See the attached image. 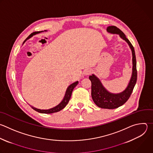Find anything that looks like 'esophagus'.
Here are the masks:
<instances>
[{"label": "esophagus", "mask_w": 153, "mask_h": 153, "mask_svg": "<svg viewBox=\"0 0 153 153\" xmlns=\"http://www.w3.org/2000/svg\"><path fill=\"white\" fill-rule=\"evenodd\" d=\"M91 73V70H89V69H86L84 71V74H85V75H88V74H89Z\"/></svg>", "instance_id": "1"}]
</instances>
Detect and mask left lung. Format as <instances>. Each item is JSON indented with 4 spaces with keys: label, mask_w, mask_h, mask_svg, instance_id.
Returning <instances> with one entry per match:
<instances>
[{
    "label": "left lung",
    "mask_w": 153,
    "mask_h": 153,
    "mask_svg": "<svg viewBox=\"0 0 153 153\" xmlns=\"http://www.w3.org/2000/svg\"><path fill=\"white\" fill-rule=\"evenodd\" d=\"M107 31L113 34H118L125 40L130 46L132 52L133 68L132 74L128 86L124 91L118 94H113L109 92L103 86L100 79L94 74L89 76L91 81V96L95 104L103 109H113L124 105L130 97L137 81L136 60L134 49L130 41L126 38L125 34L117 27L111 26L107 27Z\"/></svg>",
    "instance_id": "left-lung-1"
}]
</instances>
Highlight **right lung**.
Instances as JSON below:
<instances>
[{
	"label": "right lung",
	"mask_w": 153,
	"mask_h": 153,
	"mask_svg": "<svg viewBox=\"0 0 153 153\" xmlns=\"http://www.w3.org/2000/svg\"><path fill=\"white\" fill-rule=\"evenodd\" d=\"M44 31H46V30H44ZM44 31H38V32H33L26 39L25 41L23 42V43L28 39H29L30 38H31L32 36H33L35 34H38L39 33H41V32H42ZM79 82L77 81L76 82H74L73 83H72L71 85H70L67 89L66 90V92H65V96L62 100V101H61V102L58 105H57L56 106L52 108V109H47V110H43V109H37V108H35L32 106L31 108L35 110V111L39 112V113H41V114H52V113H55V112H59L60 111H61L62 109H63L67 105L68 103L69 102V100L71 98V94H72V92L74 89V88L77 86V85L78 84Z\"/></svg>",
	"instance_id": "right-lung-1"
}]
</instances>
